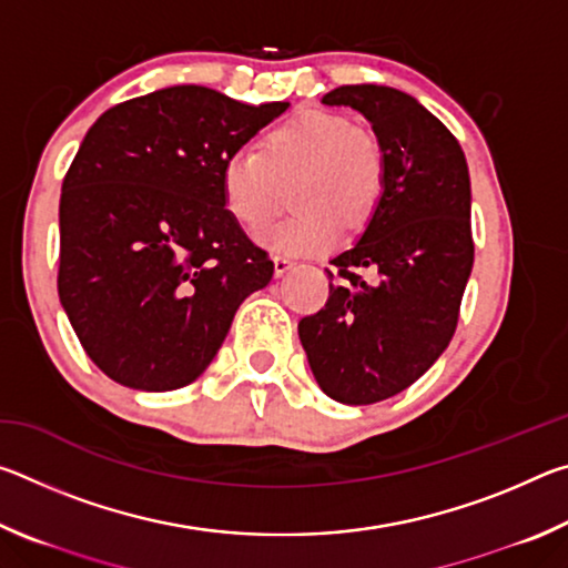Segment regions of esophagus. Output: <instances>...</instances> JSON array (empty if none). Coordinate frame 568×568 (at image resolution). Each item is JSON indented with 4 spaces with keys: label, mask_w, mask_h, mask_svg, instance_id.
<instances>
[{
    "label": "esophagus",
    "mask_w": 568,
    "mask_h": 568,
    "mask_svg": "<svg viewBox=\"0 0 568 568\" xmlns=\"http://www.w3.org/2000/svg\"><path fill=\"white\" fill-rule=\"evenodd\" d=\"M273 265H275V275L283 277L293 267V261H291V257H285V255H275Z\"/></svg>",
    "instance_id": "1"
}]
</instances>
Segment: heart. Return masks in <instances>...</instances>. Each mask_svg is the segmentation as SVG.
Masks as SVG:
<instances>
[{"mask_svg": "<svg viewBox=\"0 0 568 568\" xmlns=\"http://www.w3.org/2000/svg\"><path fill=\"white\" fill-rule=\"evenodd\" d=\"M293 175L295 213L257 237L277 253L315 255L335 245L341 227L355 233L368 225L386 192L388 165L378 140L348 118L303 112L267 132L263 150L243 148L225 160V207L240 225H263L281 205V182Z\"/></svg>", "mask_w": 568, "mask_h": 568, "instance_id": "1", "label": "heart"}]
</instances>
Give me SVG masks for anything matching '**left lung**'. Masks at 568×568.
<instances>
[{
    "mask_svg": "<svg viewBox=\"0 0 568 568\" xmlns=\"http://www.w3.org/2000/svg\"><path fill=\"white\" fill-rule=\"evenodd\" d=\"M323 104L371 122L388 178L358 243L331 261L328 303L297 335L325 396L368 406L416 383L454 338L474 267L470 180L458 140L410 94L345 84ZM361 266L377 271L376 284L354 273Z\"/></svg>",
    "mask_w": 568,
    "mask_h": 568,
    "instance_id": "obj_1",
    "label": "left lung"
}]
</instances>
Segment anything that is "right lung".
I'll return each mask as SVG.
<instances>
[{
	"label": "right lung",
	"mask_w": 568,
	"mask_h": 568,
	"mask_svg": "<svg viewBox=\"0 0 568 568\" xmlns=\"http://www.w3.org/2000/svg\"><path fill=\"white\" fill-rule=\"evenodd\" d=\"M287 108L178 84L114 104L84 134L62 182L57 291L120 386H187L271 283L273 261L225 207L223 165Z\"/></svg>",
	"instance_id": "1"
}]
</instances>
